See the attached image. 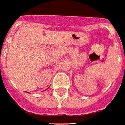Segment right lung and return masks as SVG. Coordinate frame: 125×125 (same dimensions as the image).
<instances>
[{
	"instance_id": "1",
	"label": "right lung",
	"mask_w": 125,
	"mask_h": 125,
	"mask_svg": "<svg viewBox=\"0 0 125 125\" xmlns=\"http://www.w3.org/2000/svg\"><path fill=\"white\" fill-rule=\"evenodd\" d=\"M48 88H49V87H48Z\"/></svg>"
}]
</instances>
